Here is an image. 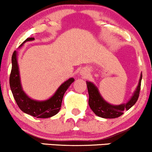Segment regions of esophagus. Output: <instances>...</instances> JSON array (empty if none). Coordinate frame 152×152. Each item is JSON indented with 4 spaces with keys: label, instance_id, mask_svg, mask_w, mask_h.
<instances>
[{
    "label": "esophagus",
    "instance_id": "1",
    "mask_svg": "<svg viewBox=\"0 0 152 152\" xmlns=\"http://www.w3.org/2000/svg\"><path fill=\"white\" fill-rule=\"evenodd\" d=\"M81 74H85V72H83V71H82Z\"/></svg>",
    "mask_w": 152,
    "mask_h": 152
}]
</instances>
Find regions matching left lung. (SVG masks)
<instances>
[{
    "label": "left lung",
    "instance_id": "1",
    "mask_svg": "<svg viewBox=\"0 0 152 152\" xmlns=\"http://www.w3.org/2000/svg\"><path fill=\"white\" fill-rule=\"evenodd\" d=\"M142 74H141L139 84L133 96L126 104H120V105H112L106 102L99 93L97 87L90 81H86L87 88H88V105L96 115L100 117L105 118H114L121 116L124 114V110H129L137 102L139 96V92L141 88V82H142Z\"/></svg>",
    "mask_w": 152,
    "mask_h": 152
}]
</instances>
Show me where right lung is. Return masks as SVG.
Wrapping results in <instances>:
<instances>
[{
    "instance_id": "1",
    "label": "right lung",
    "mask_w": 152,
    "mask_h": 152,
    "mask_svg": "<svg viewBox=\"0 0 152 152\" xmlns=\"http://www.w3.org/2000/svg\"><path fill=\"white\" fill-rule=\"evenodd\" d=\"M34 38H28L20 45L27 41H34ZM12 69L10 75V87L16 104L22 111L36 118H49L58 114L61 106L64 95L70 85L74 81V78H70L63 83L57 89L53 96L46 101H36L29 98L23 90L20 80V74L17 61V52L12 55Z\"/></svg>"
}]
</instances>
